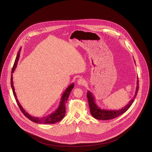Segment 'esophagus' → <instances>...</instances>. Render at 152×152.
Returning <instances> with one entry per match:
<instances>
[{"instance_id": "esophagus-1", "label": "esophagus", "mask_w": 152, "mask_h": 152, "mask_svg": "<svg viewBox=\"0 0 152 152\" xmlns=\"http://www.w3.org/2000/svg\"><path fill=\"white\" fill-rule=\"evenodd\" d=\"M77 84L80 86H83L84 85V84L85 83V80L83 78H80L77 80Z\"/></svg>"}]
</instances>
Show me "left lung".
I'll list each match as a JSON object with an SVG mask.
<instances>
[{
  "instance_id": "obj_1",
  "label": "left lung",
  "mask_w": 152,
  "mask_h": 152,
  "mask_svg": "<svg viewBox=\"0 0 152 152\" xmlns=\"http://www.w3.org/2000/svg\"><path fill=\"white\" fill-rule=\"evenodd\" d=\"M135 62V61H134ZM137 87L135 91V94L132 98L131 100H130L129 103L123 108L119 110H105V109H102L100 107L97 106V105L95 103L94 98L91 94V91H88L87 93V97L88 99L89 105L90 107L91 113V116L94 118L98 120H102V121H107V120H110L113 119L115 118L118 117L119 116H121L124 113H125L131 106L133 102L134 101V99L136 98V96L137 95V93H138L139 90V80H138V77H137Z\"/></svg>"
}]
</instances>
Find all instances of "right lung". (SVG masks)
Listing matches in <instances>:
<instances>
[{
	"label": "right lung",
	"mask_w": 152,
	"mask_h": 152,
	"mask_svg": "<svg viewBox=\"0 0 152 152\" xmlns=\"http://www.w3.org/2000/svg\"><path fill=\"white\" fill-rule=\"evenodd\" d=\"M21 50V48H20L18 53L17 55V57L15 61V63L13 64L12 70V74L14 72L16 66L18 64V61H19V56H20V52ZM11 87L12 88V91H13V95L15 96V98L16 99V101L18 103V105L19 106L20 110L22 111V112L23 113V115L27 118H28L29 120H31V121H33L34 123H39V124H54L56 123L58 121H61V120L63 119V118H64V115H65V112H66V103H67V99L69 96L70 93L72 91L73 88H74V83L71 84L70 86H68V88L66 89V91L63 93L61 97V103L60 104L58 107V108L57 109V110L52 113V114L47 116H45V117H42V118H35L33 116H31L29 113H28L23 108V107L21 106V104H20V103L19 102V100H18L16 93L15 91V89H14V86H13V76L12 75H11Z\"/></svg>",
	"instance_id": "obj_1"
}]
</instances>
